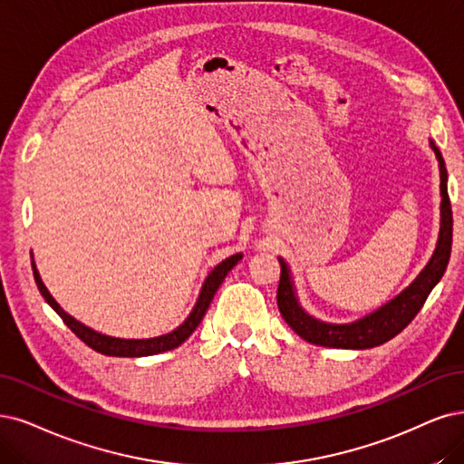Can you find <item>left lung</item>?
I'll use <instances>...</instances> for the list:
<instances>
[{
	"label": "left lung",
	"instance_id": "left-lung-1",
	"mask_svg": "<svg viewBox=\"0 0 464 464\" xmlns=\"http://www.w3.org/2000/svg\"><path fill=\"white\" fill-rule=\"evenodd\" d=\"M430 147L436 152V159L440 164L441 223H440L438 245L430 262L424 266V269L419 273V277L396 298L379 307L376 312L365 315L363 319H357L353 323L334 324V323L319 321L304 312V307L300 305L296 296L293 277H290V269L286 262L279 258V264H281V279L277 288L279 312L283 319L288 323V327L293 329L298 336L310 342V344L324 346V348H344V350H367V348L384 344V342L400 334L407 324L415 319V315L420 312L422 304L426 302L428 295L432 293V288L443 277L445 267H448L450 256H451L453 212H451V202L448 195V169H445L441 152L432 140H430Z\"/></svg>",
	"mask_w": 464,
	"mask_h": 464
}]
</instances>
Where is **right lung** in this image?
<instances>
[{
  "label": "right lung",
  "instance_id": "obj_1",
  "mask_svg": "<svg viewBox=\"0 0 464 464\" xmlns=\"http://www.w3.org/2000/svg\"><path fill=\"white\" fill-rule=\"evenodd\" d=\"M243 258V254H233L229 256L227 260H223L221 264H218L212 271L210 276L206 277L202 288H200V295L198 300L193 307V312L188 314V317L179 324L178 329H174L168 334L157 336V338H141V340H135V338H114V336H107V334H101L90 327H85L80 321H76L72 315H68L63 307L55 302V298L49 295V290L45 288L40 273L36 269V264L32 262V271H34V279H36V285L40 288L42 296L45 298V302L53 307L57 312V315L64 321V324L68 329H71L83 344H88L92 350L102 353V355H112V357H143V355H154V353H160V352H168V350H174L178 346H181L183 342L195 333V329L200 324L206 310H208V305L214 298V295L218 293L219 285L226 279L227 273L237 266V262Z\"/></svg>",
  "mask_w": 464,
  "mask_h": 464
}]
</instances>
